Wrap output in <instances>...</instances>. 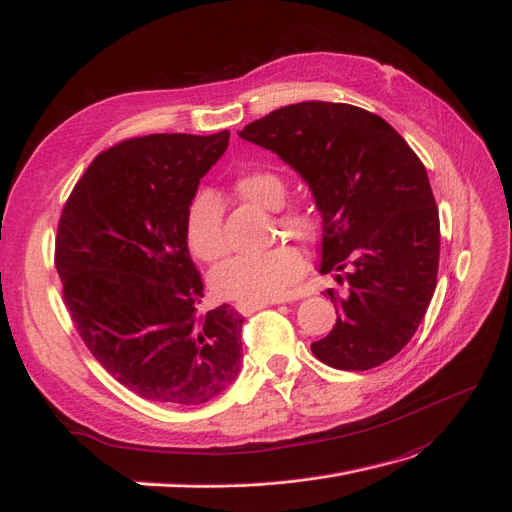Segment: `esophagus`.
<instances>
[{"label":"esophagus","instance_id":"esophagus-1","mask_svg":"<svg viewBox=\"0 0 512 512\" xmlns=\"http://www.w3.org/2000/svg\"><path fill=\"white\" fill-rule=\"evenodd\" d=\"M263 306H268V304H244V302H238V304H236V310L242 312V315H251V312L261 310Z\"/></svg>","mask_w":512,"mask_h":512}]
</instances>
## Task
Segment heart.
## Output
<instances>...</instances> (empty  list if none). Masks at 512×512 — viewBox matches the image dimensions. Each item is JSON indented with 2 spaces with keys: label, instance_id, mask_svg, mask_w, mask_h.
I'll list each match as a JSON object with an SVG mask.
<instances>
[{
  "label": "heart",
  "instance_id": "1",
  "mask_svg": "<svg viewBox=\"0 0 512 512\" xmlns=\"http://www.w3.org/2000/svg\"><path fill=\"white\" fill-rule=\"evenodd\" d=\"M236 191L244 200L263 208L276 210L285 200V183L270 170H251L236 178ZM276 225L285 234L300 242H310L315 236V219L302 208L283 210ZM185 240L189 251L202 261H217L227 251V236L223 229V208L214 193H200L185 214ZM304 274V257L293 244H276L272 249L253 255H236L223 261L210 274L214 293L227 300L244 304H266L285 298L291 287Z\"/></svg>",
  "mask_w": 512,
  "mask_h": 512
}]
</instances>
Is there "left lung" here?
<instances>
[{
    "instance_id": "obj_1",
    "label": "left lung",
    "mask_w": 512,
    "mask_h": 512,
    "mask_svg": "<svg viewBox=\"0 0 512 512\" xmlns=\"http://www.w3.org/2000/svg\"><path fill=\"white\" fill-rule=\"evenodd\" d=\"M276 153L315 195L321 274L336 325L310 349L336 370H370L415 336L438 276L440 219L425 166L385 119L351 104L302 102L240 131Z\"/></svg>"
}]
</instances>
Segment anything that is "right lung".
<instances>
[{"instance_id": "add662e5", "label": "right lung", "mask_w": 512, "mask_h": 512, "mask_svg": "<svg viewBox=\"0 0 512 512\" xmlns=\"http://www.w3.org/2000/svg\"><path fill=\"white\" fill-rule=\"evenodd\" d=\"M229 131L151 134L97 155L63 206L55 266L63 302L91 355L151 402L197 406L240 372L242 321L200 312L204 283L185 240L200 178Z\"/></svg>"}]
</instances>
